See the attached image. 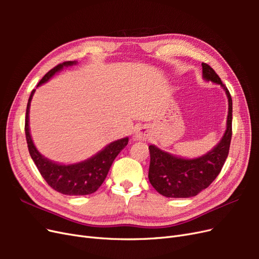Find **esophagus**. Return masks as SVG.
<instances>
[{"mask_svg":"<svg viewBox=\"0 0 259 259\" xmlns=\"http://www.w3.org/2000/svg\"><path fill=\"white\" fill-rule=\"evenodd\" d=\"M135 137L137 138V139H146L147 137H148V130L146 128V127H139V128H137L136 130V132H135Z\"/></svg>","mask_w":259,"mask_h":259,"instance_id":"obj_1","label":"esophagus"}]
</instances>
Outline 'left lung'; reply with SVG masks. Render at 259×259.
Segmentation results:
<instances>
[{
  "label": "left lung",
  "mask_w": 259,
  "mask_h": 259,
  "mask_svg": "<svg viewBox=\"0 0 259 259\" xmlns=\"http://www.w3.org/2000/svg\"><path fill=\"white\" fill-rule=\"evenodd\" d=\"M202 77L206 82L218 84L226 93L228 98L226 130L219 143L198 158H183L164 151L155 145L149 146V182L156 191L166 198H190L206 189L221 173L229 153L232 135V99L230 93L213 68L204 62L202 64Z\"/></svg>",
  "instance_id": "left-lung-1"
}]
</instances>
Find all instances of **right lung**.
Returning a JSON list of instances; mask_svg holds the SVG:
<instances>
[{
	"mask_svg": "<svg viewBox=\"0 0 259 259\" xmlns=\"http://www.w3.org/2000/svg\"><path fill=\"white\" fill-rule=\"evenodd\" d=\"M77 61H66L53 68L46 73L43 79L38 82L36 88L49 82L52 77L60 72L64 68L72 67ZM35 90L31 92L28 100L26 112V138L29 148V153L40 171L42 177L46 180L54 190L66 195H86L95 192L104 183L110 169L114 159L128 144V137H123L108 144L100 151L92 155L91 158L81 162L64 164L52 161L37 150L32 137H31L29 126V112L31 100L34 95Z\"/></svg>",
	"mask_w": 259,
	"mask_h": 259,
	"instance_id": "1",
	"label": "right lung"
}]
</instances>
